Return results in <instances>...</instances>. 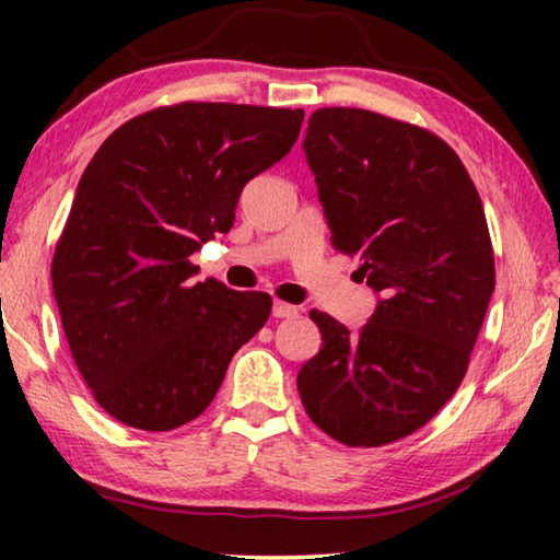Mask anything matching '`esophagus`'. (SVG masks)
<instances>
[{"mask_svg": "<svg viewBox=\"0 0 560 560\" xmlns=\"http://www.w3.org/2000/svg\"><path fill=\"white\" fill-rule=\"evenodd\" d=\"M271 314L277 318H293V316H299V308L291 306V303H287V301H273Z\"/></svg>", "mask_w": 560, "mask_h": 560, "instance_id": "1", "label": "esophagus"}]
</instances>
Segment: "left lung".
<instances>
[{"instance_id": "1", "label": "left lung", "mask_w": 560, "mask_h": 560, "mask_svg": "<svg viewBox=\"0 0 560 560\" xmlns=\"http://www.w3.org/2000/svg\"><path fill=\"white\" fill-rule=\"evenodd\" d=\"M308 165L336 252L381 293L358 330L324 311L296 385L316 428L383 447L424 428L457 393L494 293V249L467 167L432 130L363 108L311 113Z\"/></svg>"}]
</instances>
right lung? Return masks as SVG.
<instances>
[{"instance_id":"right-lung-1","label":"right lung","mask_w":560,"mask_h":560,"mask_svg":"<svg viewBox=\"0 0 560 560\" xmlns=\"http://www.w3.org/2000/svg\"><path fill=\"white\" fill-rule=\"evenodd\" d=\"M303 110L185 101L122 122L83 170L51 259L54 296L93 400L136 430L200 417L271 296L195 281L244 185L289 153Z\"/></svg>"}]
</instances>
